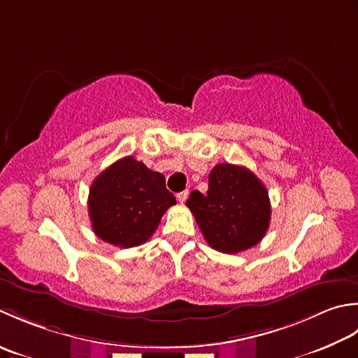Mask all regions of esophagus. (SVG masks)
Segmentation results:
<instances>
[{
  "instance_id": "34e87169",
  "label": "esophagus",
  "mask_w": 358,
  "mask_h": 358,
  "mask_svg": "<svg viewBox=\"0 0 358 358\" xmlns=\"http://www.w3.org/2000/svg\"><path fill=\"white\" fill-rule=\"evenodd\" d=\"M187 198H188V189H184V192L178 193V201H179L180 203H184V202L187 201Z\"/></svg>"
}]
</instances>
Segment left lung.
<instances>
[{"mask_svg": "<svg viewBox=\"0 0 358 358\" xmlns=\"http://www.w3.org/2000/svg\"><path fill=\"white\" fill-rule=\"evenodd\" d=\"M210 247L238 253L257 245L271 222L264 184L245 166L220 164L208 176L207 194L194 189L187 201Z\"/></svg>", "mask_w": 358, "mask_h": 358, "instance_id": "left-lung-1", "label": "left lung"}]
</instances>
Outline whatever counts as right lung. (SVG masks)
Listing matches in <instances>:
<instances>
[{"mask_svg":"<svg viewBox=\"0 0 358 358\" xmlns=\"http://www.w3.org/2000/svg\"><path fill=\"white\" fill-rule=\"evenodd\" d=\"M176 198L166 189L164 174L127 156L94 179L87 210L92 230L105 243L141 245L152 236Z\"/></svg>","mask_w":358,"mask_h":358,"instance_id":"right-lung-1","label":"right lung"}]
</instances>
